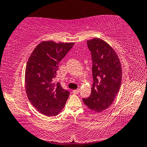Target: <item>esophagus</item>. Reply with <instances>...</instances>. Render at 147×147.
<instances>
[{
  "mask_svg": "<svg viewBox=\"0 0 147 147\" xmlns=\"http://www.w3.org/2000/svg\"><path fill=\"white\" fill-rule=\"evenodd\" d=\"M73 92L74 94H78L79 92H80V89H78V90H74Z\"/></svg>",
  "mask_w": 147,
  "mask_h": 147,
  "instance_id": "obj_1",
  "label": "esophagus"
}]
</instances>
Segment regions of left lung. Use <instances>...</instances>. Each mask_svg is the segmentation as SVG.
Returning a JSON list of instances; mask_svg holds the SVG:
<instances>
[{
    "mask_svg": "<svg viewBox=\"0 0 147 147\" xmlns=\"http://www.w3.org/2000/svg\"><path fill=\"white\" fill-rule=\"evenodd\" d=\"M87 43L92 54L94 82L91 94L82 100L89 109L100 113L112 105L119 91L122 69L117 54L108 43L98 38Z\"/></svg>",
    "mask_w": 147,
    "mask_h": 147,
    "instance_id": "1",
    "label": "left lung"
}]
</instances>
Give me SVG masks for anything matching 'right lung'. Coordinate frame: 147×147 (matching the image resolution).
<instances>
[{"mask_svg": "<svg viewBox=\"0 0 147 147\" xmlns=\"http://www.w3.org/2000/svg\"><path fill=\"white\" fill-rule=\"evenodd\" d=\"M74 45V42H42L34 48L28 60L25 73L26 94L41 114L56 116L62 111L69 92L54 82L58 64Z\"/></svg>", "mask_w": 147, "mask_h": 147, "instance_id": "obj_1", "label": "right lung"}]
</instances>
